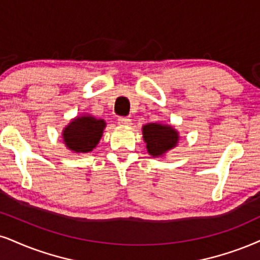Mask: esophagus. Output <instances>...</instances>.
Masks as SVG:
<instances>
[{
    "mask_svg": "<svg viewBox=\"0 0 260 260\" xmlns=\"http://www.w3.org/2000/svg\"><path fill=\"white\" fill-rule=\"evenodd\" d=\"M118 124L123 125V126H127V125L131 124V119L127 117H119L118 118Z\"/></svg>",
    "mask_w": 260,
    "mask_h": 260,
    "instance_id": "obj_1",
    "label": "esophagus"
}]
</instances>
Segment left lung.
Segmentation results:
<instances>
[{"label": "left lung", "instance_id": "left-lung-1", "mask_svg": "<svg viewBox=\"0 0 260 260\" xmlns=\"http://www.w3.org/2000/svg\"><path fill=\"white\" fill-rule=\"evenodd\" d=\"M143 140L147 143V150L152 156L158 158L177 146L178 133L171 125L149 123L142 127Z\"/></svg>", "mask_w": 260, "mask_h": 260}]
</instances>
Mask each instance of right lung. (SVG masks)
<instances>
[{
  "mask_svg": "<svg viewBox=\"0 0 260 260\" xmlns=\"http://www.w3.org/2000/svg\"><path fill=\"white\" fill-rule=\"evenodd\" d=\"M105 126L104 119H96L92 115L77 117L63 129V142L72 152L89 153L100 141Z\"/></svg>",
  "mask_w": 260,
  "mask_h": 260,
  "instance_id": "1",
  "label": "right lung"
}]
</instances>
